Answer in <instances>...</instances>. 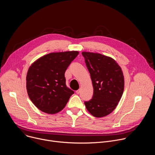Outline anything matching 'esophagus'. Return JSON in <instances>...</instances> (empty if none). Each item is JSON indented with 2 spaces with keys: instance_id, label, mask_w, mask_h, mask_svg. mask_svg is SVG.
Masks as SVG:
<instances>
[{
  "instance_id": "obj_1",
  "label": "esophagus",
  "mask_w": 155,
  "mask_h": 155,
  "mask_svg": "<svg viewBox=\"0 0 155 155\" xmlns=\"http://www.w3.org/2000/svg\"><path fill=\"white\" fill-rule=\"evenodd\" d=\"M79 93H80V90H77V91H76V94H78Z\"/></svg>"
}]
</instances>
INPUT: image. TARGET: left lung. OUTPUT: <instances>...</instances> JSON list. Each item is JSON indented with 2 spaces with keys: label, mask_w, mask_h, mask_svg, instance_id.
<instances>
[{
  "label": "left lung",
  "mask_w": 155,
  "mask_h": 155,
  "mask_svg": "<svg viewBox=\"0 0 155 155\" xmlns=\"http://www.w3.org/2000/svg\"><path fill=\"white\" fill-rule=\"evenodd\" d=\"M93 86V96L84 105L95 117H105L112 112L124 91L123 72L112 58L101 54L82 52Z\"/></svg>",
  "instance_id": "8db88e82"
}]
</instances>
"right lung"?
<instances>
[{"instance_id": "obj_1", "label": "right lung", "mask_w": 155, "mask_h": 155, "mask_svg": "<svg viewBox=\"0 0 155 155\" xmlns=\"http://www.w3.org/2000/svg\"><path fill=\"white\" fill-rule=\"evenodd\" d=\"M77 51L51 53L35 61L26 76V88L32 103L43 112L62 110L74 94L65 84V72L77 56Z\"/></svg>"}]
</instances>
